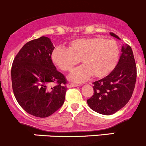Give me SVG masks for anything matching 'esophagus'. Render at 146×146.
<instances>
[{
    "label": "esophagus",
    "instance_id": "esophagus-1",
    "mask_svg": "<svg viewBox=\"0 0 146 146\" xmlns=\"http://www.w3.org/2000/svg\"><path fill=\"white\" fill-rule=\"evenodd\" d=\"M77 86H79L78 84H74V83H68L67 84V87L68 88H71V87H77Z\"/></svg>",
    "mask_w": 146,
    "mask_h": 146
}]
</instances>
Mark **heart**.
Instances as JSON below:
<instances>
[{"instance_id":"1","label":"heart","mask_w":146,"mask_h":146,"mask_svg":"<svg viewBox=\"0 0 146 146\" xmlns=\"http://www.w3.org/2000/svg\"><path fill=\"white\" fill-rule=\"evenodd\" d=\"M118 55V45L115 40L94 37L73 40L69 48L56 47L51 54V59L64 72H70L82 61L84 66L70 75L72 80L82 82L91 74L95 78L108 75L115 66Z\"/></svg>"}]
</instances>
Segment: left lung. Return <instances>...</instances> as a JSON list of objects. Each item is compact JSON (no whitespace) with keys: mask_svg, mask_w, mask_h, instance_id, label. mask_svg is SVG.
Instances as JSON below:
<instances>
[{"mask_svg":"<svg viewBox=\"0 0 146 146\" xmlns=\"http://www.w3.org/2000/svg\"><path fill=\"white\" fill-rule=\"evenodd\" d=\"M110 35L120 39L114 33ZM117 66L104 78L93 82V95L87 100L92 110L110 115L115 113L128 102L133 93L137 77L136 64L133 50L123 44Z\"/></svg>","mask_w":146,"mask_h":146,"instance_id":"8db88e82","label":"left lung"}]
</instances>
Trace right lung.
Here are the masks:
<instances>
[{
    "label": "right lung",
    "instance_id": "obj_1",
    "mask_svg": "<svg viewBox=\"0 0 146 146\" xmlns=\"http://www.w3.org/2000/svg\"><path fill=\"white\" fill-rule=\"evenodd\" d=\"M54 49L48 37L31 40L21 48L12 64L15 98L26 112L35 117H48L64 102L67 81L52 62ZM52 83L55 85L51 88Z\"/></svg>",
    "mask_w": 146,
    "mask_h": 146
}]
</instances>
